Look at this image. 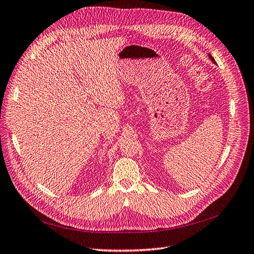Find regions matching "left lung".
Segmentation results:
<instances>
[{"mask_svg":"<svg viewBox=\"0 0 254 254\" xmlns=\"http://www.w3.org/2000/svg\"><path fill=\"white\" fill-rule=\"evenodd\" d=\"M208 59H209V60H211V61H212V62H213V63H214V64H216V62H215V60H214V59H213V56H212V55H211V54H208Z\"/></svg>","mask_w":254,"mask_h":254,"instance_id":"1","label":"left lung"}]
</instances>
